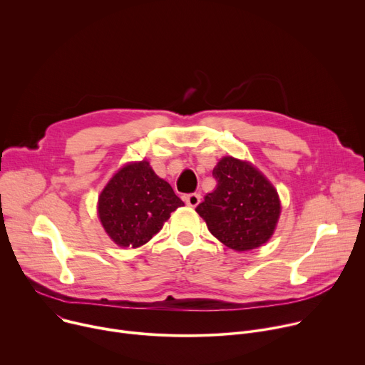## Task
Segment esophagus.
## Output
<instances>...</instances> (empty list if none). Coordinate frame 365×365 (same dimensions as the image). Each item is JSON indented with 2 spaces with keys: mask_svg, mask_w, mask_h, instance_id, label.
Segmentation results:
<instances>
[{
  "mask_svg": "<svg viewBox=\"0 0 365 365\" xmlns=\"http://www.w3.org/2000/svg\"><path fill=\"white\" fill-rule=\"evenodd\" d=\"M185 202L189 206H196L200 202V195L199 193H189L185 196Z\"/></svg>",
  "mask_w": 365,
  "mask_h": 365,
  "instance_id": "1",
  "label": "esophagus"
}]
</instances>
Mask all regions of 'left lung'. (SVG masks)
<instances>
[{
	"label": "left lung",
	"instance_id": "8db88e82",
	"mask_svg": "<svg viewBox=\"0 0 365 365\" xmlns=\"http://www.w3.org/2000/svg\"><path fill=\"white\" fill-rule=\"evenodd\" d=\"M215 189L196 206L207 230L227 247L248 251L269 241L280 215L273 185L247 162L220 160L212 172Z\"/></svg>",
	"mask_w": 365,
	"mask_h": 365
}]
</instances>
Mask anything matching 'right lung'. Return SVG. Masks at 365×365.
Returning a JSON list of instances; mask_svg holds the SVG:
<instances>
[{
  "instance_id": "right-lung-1",
  "label": "right lung",
  "mask_w": 365,
  "mask_h": 365,
  "mask_svg": "<svg viewBox=\"0 0 365 365\" xmlns=\"http://www.w3.org/2000/svg\"><path fill=\"white\" fill-rule=\"evenodd\" d=\"M183 205L172 186L143 160L114 175L101 192L98 214L115 244L135 248L158 234L170 214Z\"/></svg>"
}]
</instances>
